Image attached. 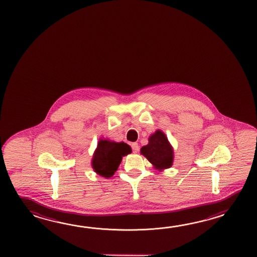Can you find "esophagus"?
Segmentation results:
<instances>
[{"instance_id":"34e87169","label":"esophagus","mask_w":257,"mask_h":257,"mask_svg":"<svg viewBox=\"0 0 257 257\" xmlns=\"http://www.w3.org/2000/svg\"><path fill=\"white\" fill-rule=\"evenodd\" d=\"M131 148H132V152L134 153H138L139 150H140V146H139V144L136 143V142H133V143L131 144Z\"/></svg>"}]
</instances>
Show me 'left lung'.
<instances>
[{"mask_svg":"<svg viewBox=\"0 0 257 257\" xmlns=\"http://www.w3.org/2000/svg\"><path fill=\"white\" fill-rule=\"evenodd\" d=\"M152 164L160 169L169 168L173 164L174 152L164 132L157 131L149 139V144L141 150Z\"/></svg>","mask_w":257,"mask_h":257,"instance_id":"left-lung-1","label":"left lung"}]
</instances>
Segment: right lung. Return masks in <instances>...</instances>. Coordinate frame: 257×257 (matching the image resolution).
Returning <instances> with one entry per match:
<instances>
[{
    "label": "right lung",
    "instance_id": "add662e5",
    "mask_svg": "<svg viewBox=\"0 0 257 257\" xmlns=\"http://www.w3.org/2000/svg\"><path fill=\"white\" fill-rule=\"evenodd\" d=\"M131 153V148L124 142L101 140L93 154V168L104 177H111L118 168L122 157Z\"/></svg>",
    "mask_w": 257,
    "mask_h": 257
}]
</instances>
